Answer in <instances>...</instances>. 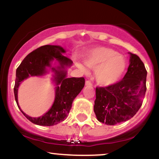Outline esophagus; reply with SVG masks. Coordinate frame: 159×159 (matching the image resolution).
<instances>
[{
    "mask_svg": "<svg viewBox=\"0 0 159 159\" xmlns=\"http://www.w3.org/2000/svg\"><path fill=\"white\" fill-rule=\"evenodd\" d=\"M85 85L86 86H92V83H91V81H86Z\"/></svg>",
    "mask_w": 159,
    "mask_h": 159,
    "instance_id": "1",
    "label": "esophagus"
}]
</instances>
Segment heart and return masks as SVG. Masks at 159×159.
Segmentation results:
<instances>
[{"label": "heart", "instance_id": "1", "mask_svg": "<svg viewBox=\"0 0 159 159\" xmlns=\"http://www.w3.org/2000/svg\"><path fill=\"white\" fill-rule=\"evenodd\" d=\"M86 66L90 69H96V78L100 85L107 87L116 83L126 67V61L122 54L106 47H97L89 51L84 56ZM78 68L86 69L80 63Z\"/></svg>", "mask_w": 159, "mask_h": 159}]
</instances>
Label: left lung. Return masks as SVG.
<instances>
[{
  "label": "left lung",
  "instance_id": "1",
  "mask_svg": "<svg viewBox=\"0 0 159 159\" xmlns=\"http://www.w3.org/2000/svg\"><path fill=\"white\" fill-rule=\"evenodd\" d=\"M129 54L130 63L123 79L96 88L94 112L98 121L106 125H114L133 117L145 96L147 69L139 57Z\"/></svg>",
  "mask_w": 159,
  "mask_h": 159
}]
</instances>
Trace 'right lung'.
<instances>
[{"label": "right lung", "mask_w": 159, "mask_h": 159, "mask_svg": "<svg viewBox=\"0 0 159 159\" xmlns=\"http://www.w3.org/2000/svg\"><path fill=\"white\" fill-rule=\"evenodd\" d=\"M65 50L58 45H43L27 54L16 69V78L14 86V95L18 107L17 88L23 80L30 76H41L46 72V68L50 66L54 58L59 62L58 69L52 68L56 72L54 81L56 83V99L51 109L39 118H30L22 114L32 122L39 125H56L66 119L75 98L84 87L85 80L81 78H66L65 68L70 66L72 61L63 55Z\"/></svg>", "instance_id": "1"}]
</instances>
